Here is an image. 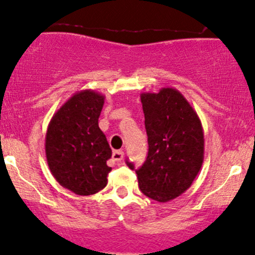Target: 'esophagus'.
Segmentation results:
<instances>
[{"mask_svg": "<svg viewBox=\"0 0 255 255\" xmlns=\"http://www.w3.org/2000/svg\"><path fill=\"white\" fill-rule=\"evenodd\" d=\"M123 159V151L122 150H116V151H114V154H112V160H115V161H121V160Z\"/></svg>", "mask_w": 255, "mask_h": 255, "instance_id": "esophagus-1", "label": "esophagus"}]
</instances>
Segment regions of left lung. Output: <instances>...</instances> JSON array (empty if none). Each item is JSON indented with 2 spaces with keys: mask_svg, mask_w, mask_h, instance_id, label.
<instances>
[{
  "mask_svg": "<svg viewBox=\"0 0 255 255\" xmlns=\"http://www.w3.org/2000/svg\"><path fill=\"white\" fill-rule=\"evenodd\" d=\"M149 151L135 171L143 194L160 203L170 202L192 186L204 161V132L197 112L181 93L161 88L143 93ZM129 168H134L128 162Z\"/></svg>",
  "mask_w": 255,
  "mask_h": 255,
  "instance_id": "1",
  "label": "left lung"
}]
</instances>
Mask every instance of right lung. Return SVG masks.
Wrapping results in <instances>:
<instances>
[{"label":"right lung","mask_w":255,"mask_h":255,"mask_svg":"<svg viewBox=\"0 0 255 255\" xmlns=\"http://www.w3.org/2000/svg\"><path fill=\"white\" fill-rule=\"evenodd\" d=\"M105 96L87 89L69 98L51 119L45 138L47 165L56 181L78 195L105 188L112 151L99 117Z\"/></svg>","instance_id":"right-lung-1"}]
</instances>
